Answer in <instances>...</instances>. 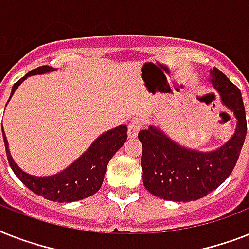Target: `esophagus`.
I'll return each instance as SVG.
<instances>
[{
	"instance_id": "obj_1",
	"label": "esophagus",
	"mask_w": 249,
	"mask_h": 249,
	"mask_svg": "<svg viewBox=\"0 0 249 249\" xmlns=\"http://www.w3.org/2000/svg\"><path fill=\"white\" fill-rule=\"evenodd\" d=\"M138 132H140V123L137 120L132 121L128 126V138L129 140H134L138 136Z\"/></svg>"
}]
</instances>
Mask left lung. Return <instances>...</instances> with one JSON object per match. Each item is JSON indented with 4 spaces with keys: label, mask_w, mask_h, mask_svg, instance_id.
Returning <instances> with one entry per match:
<instances>
[{
    "label": "left lung",
    "mask_w": 249,
    "mask_h": 249,
    "mask_svg": "<svg viewBox=\"0 0 249 249\" xmlns=\"http://www.w3.org/2000/svg\"><path fill=\"white\" fill-rule=\"evenodd\" d=\"M209 76L222 106L235 117V132L228 142L211 151L178 143L159 125L140 132L143 185L160 199L176 203L201 199L226 181L238 161L247 134L242 93L216 67L209 70Z\"/></svg>",
    "instance_id": "1"
}]
</instances>
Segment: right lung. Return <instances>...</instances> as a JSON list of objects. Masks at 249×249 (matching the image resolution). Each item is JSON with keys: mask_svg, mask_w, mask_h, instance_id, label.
<instances>
[{"mask_svg": "<svg viewBox=\"0 0 249 249\" xmlns=\"http://www.w3.org/2000/svg\"><path fill=\"white\" fill-rule=\"evenodd\" d=\"M56 70L49 66H44V67H38L28 72L24 77H21L18 83L14 84L7 103L15 93V90L23 84L24 80L31 76L45 75V73H50ZM126 130H128L126 125L121 124L116 128L102 133L101 136H98L93 143L86 148V151H84L67 168H64L58 173L49 174V176H35L21 169L11 156L9 142H7L6 134L3 133V126H2V136L5 142L6 155H7L11 169L31 191L44 196L48 200L58 201V203H71V201L83 200L85 197L91 196L101 189L109 160L112 159V156L126 142V137H128Z\"/></svg>", "mask_w": 249, "mask_h": 249, "instance_id": "1", "label": "right lung"}]
</instances>
